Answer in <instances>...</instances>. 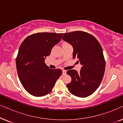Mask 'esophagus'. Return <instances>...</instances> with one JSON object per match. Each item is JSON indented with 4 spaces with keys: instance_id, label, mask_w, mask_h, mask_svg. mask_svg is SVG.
<instances>
[{
    "instance_id": "1",
    "label": "esophagus",
    "mask_w": 123,
    "mask_h": 123,
    "mask_svg": "<svg viewBox=\"0 0 123 123\" xmlns=\"http://www.w3.org/2000/svg\"><path fill=\"white\" fill-rule=\"evenodd\" d=\"M62 72H63V74H66V73H67L66 70H64V69L62 70Z\"/></svg>"
}]
</instances>
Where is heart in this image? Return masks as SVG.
<instances>
[{"label":"heart","instance_id":"1","mask_svg":"<svg viewBox=\"0 0 123 123\" xmlns=\"http://www.w3.org/2000/svg\"><path fill=\"white\" fill-rule=\"evenodd\" d=\"M67 44H69L68 43H63V45H67Z\"/></svg>","mask_w":123,"mask_h":123}]
</instances>
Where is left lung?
Instances as JSON below:
<instances>
[{
  "instance_id": "obj_1",
  "label": "left lung",
  "mask_w": 123,
  "mask_h": 123,
  "mask_svg": "<svg viewBox=\"0 0 123 123\" xmlns=\"http://www.w3.org/2000/svg\"><path fill=\"white\" fill-rule=\"evenodd\" d=\"M63 40L73 48V57L77 58L82 67L79 73L75 70H68L67 73L72 80L67 86L72 95L86 97L98 88L105 70V60L100 43L90 33L77 31L63 33Z\"/></svg>"
}]
</instances>
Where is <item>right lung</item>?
Listing matches in <instances>:
<instances>
[{"label": "right lung", "instance_id": "add662e5", "mask_svg": "<svg viewBox=\"0 0 123 123\" xmlns=\"http://www.w3.org/2000/svg\"><path fill=\"white\" fill-rule=\"evenodd\" d=\"M63 33L38 32L27 37L20 45L16 58L18 77L31 95L41 97L53 90L62 74L60 69H50L45 63L52 48L61 40Z\"/></svg>", "mask_w": 123, "mask_h": 123}]
</instances>
